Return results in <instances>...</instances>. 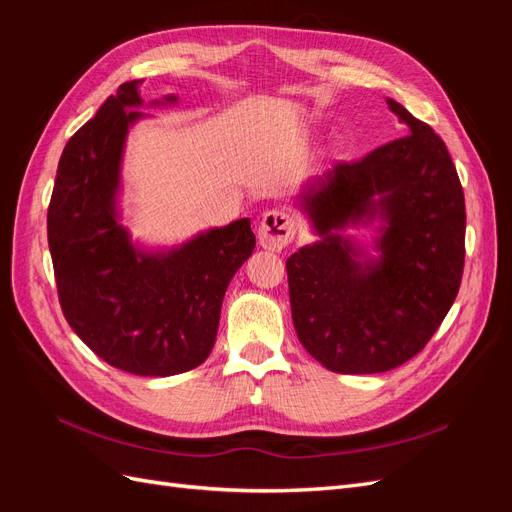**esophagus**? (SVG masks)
I'll return each instance as SVG.
<instances>
[{"mask_svg": "<svg viewBox=\"0 0 512 512\" xmlns=\"http://www.w3.org/2000/svg\"><path fill=\"white\" fill-rule=\"evenodd\" d=\"M294 237V218L286 209H271L258 224V243L271 252H280Z\"/></svg>", "mask_w": 512, "mask_h": 512, "instance_id": "obj_1", "label": "esophagus"}]
</instances>
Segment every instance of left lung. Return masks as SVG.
<instances>
[{
    "label": "left lung",
    "instance_id": "left-lung-1",
    "mask_svg": "<svg viewBox=\"0 0 512 512\" xmlns=\"http://www.w3.org/2000/svg\"><path fill=\"white\" fill-rule=\"evenodd\" d=\"M386 104L410 134L359 162H335L305 185L301 207L320 241L286 260L294 329L337 374H380L410 361L438 331L463 275L457 168L427 123ZM371 219L383 222L378 259L338 235Z\"/></svg>",
    "mask_w": 512,
    "mask_h": 512
}]
</instances>
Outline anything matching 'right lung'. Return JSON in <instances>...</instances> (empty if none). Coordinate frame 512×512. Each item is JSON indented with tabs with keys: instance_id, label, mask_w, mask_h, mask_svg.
I'll return each instance as SVG.
<instances>
[{
	"instance_id": "right-lung-1",
	"label": "right lung",
	"mask_w": 512,
	"mask_h": 512,
	"mask_svg": "<svg viewBox=\"0 0 512 512\" xmlns=\"http://www.w3.org/2000/svg\"><path fill=\"white\" fill-rule=\"evenodd\" d=\"M141 83H123L64 147L46 230L59 305L74 333L108 365L164 378L209 356L226 288L256 237L243 218L170 252L132 245L117 194L128 130L145 117L136 111Z\"/></svg>"
}]
</instances>
